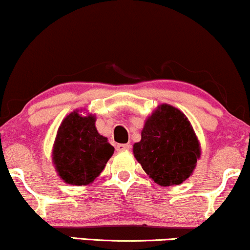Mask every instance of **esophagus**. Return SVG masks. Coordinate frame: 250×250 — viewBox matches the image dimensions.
I'll return each mask as SVG.
<instances>
[{
	"mask_svg": "<svg viewBox=\"0 0 250 250\" xmlns=\"http://www.w3.org/2000/svg\"><path fill=\"white\" fill-rule=\"evenodd\" d=\"M130 147H131L130 144H119V145H117L116 149H117V152H124V150L130 149Z\"/></svg>",
	"mask_w": 250,
	"mask_h": 250,
	"instance_id": "34e87169",
	"label": "esophagus"
}]
</instances>
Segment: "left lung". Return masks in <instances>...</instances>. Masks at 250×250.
Returning <instances> with one entry per match:
<instances>
[{
	"label": "left lung",
	"instance_id": "left-lung-1",
	"mask_svg": "<svg viewBox=\"0 0 250 250\" xmlns=\"http://www.w3.org/2000/svg\"><path fill=\"white\" fill-rule=\"evenodd\" d=\"M133 154L159 186H178L196 168L200 146L186 115L162 104L147 118L141 140L133 145Z\"/></svg>",
	"mask_w": 250,
	"mask_h": 250
}]
</instances>
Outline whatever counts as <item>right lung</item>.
Here are the masks:
<instances>
[{
    "instance_id": "right-lung-1",
    "label": "right lung",
    "mask_w": 250,
    "mask_h": 250,
    "mask_svg": "<svg viewBox=\"0 0 250 250\" xmlns=\"http://www.w3.org/2000/svg\"><path fill=\"white\" fill-rule=\"evenodd\" d=\"M95 116L73 111L61 123L52 160L59 176L73 186H87L98 177L115 148L98 133Z\"/></svg>"
}]
</instances>
